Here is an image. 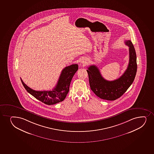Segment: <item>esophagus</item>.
I'll use <instances>...</instances> for the list:
<instances>
[{
  "mask_svg": "<svg viewBox=\"0 0 154 154\" xmlns=\"http://www.w3.org/2000/svg\"><path fill=\"white\" fill-rule=\"evenodd\" d=\"M87 63V60H83L81 61V63H82L83 64H86Z\"/></svg>",
  "mask_w": 154,
  "mask_h": 154,
  "instance_id": "obj_1",
  "label": "esophagus"
}]
</instances>
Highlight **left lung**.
Returning <instances> with one entry per match:
<instances>
[{
	"mask_svg": "<svg viewBox=\"0 0 154 154\" xmlns=\"http://www.w3.org/2000/svg\"><path fill=\"white\" fill-rule=\"evenodd\" d=\"M125 43L129 47V63L126 71L118 79L106 80L95 65L90 66L87 70L91 89L100 98L115 100L121 97L133 82L137 69L136 54L131 40H125Z\"/></svg>",
	"mask_w": 154,
	"mask_h": 154,
	"instance_id": "left-lung-1",
	"label": "left lung"
}]
</instances>
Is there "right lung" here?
Wrapping results in <instances>:
<instances>
[{
  "label": "right lung",
  "mask_w": 154,
  "mask_h": 154,
  "mask_svg": "<svg viewBox=\"0 0 154 154\" xmlns=\"http://www.w3.org/2000/svg\"><path fill=\"white\" fill-rule=\"evenodd\" d=\"M78 69V66L77 64H72L64 67L62 69L55 88L52 91H35L27 86L21 78L20 80L23 87L29 93L47 105H53L61 102L66 98L69 92L71 80Z\"/></svg>",
  "instance_id": "obj_1"
}]
</instances>
